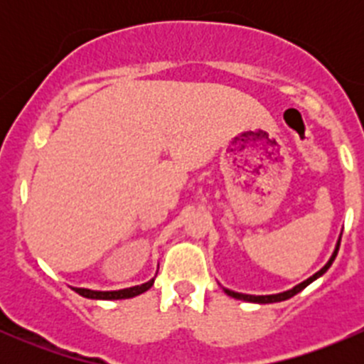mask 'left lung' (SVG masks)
<instances>
[{"mask_svg": "<svg viewBox=\"0 0 364 364\" xmlns=\"http://www.w3.org/2000/svg\"><path fill=\"white\" fill-rule=\"evenodd\" d=\"M340 241H341V236H340V240H338V245H336V250H335V253H333V255H331V259H329V262L326 264V266L322 267L321 271H317V273H315L314 277H310V278H308L306 282H303V284L296 285V287H294V289H291V291H287V292H282V294H273V296H250V294H240V292H232V291H229V289H223V291H225V294H227V296H230V297H236V299L250 301V303H262V304H266V303H278V301H285V299H289V297L296 296L297 292H301V291H303V289L306 287V285H310L311 282H314V280H317L318 277H322V274H324L326 271L329 269V266H331V264H333V260H335L336 253H338V248H340Z\"/></svg>", "mask_w": 364, "mask_h": 364, "instance_id": "obj_1", "label": "left lung"}]
</instances>
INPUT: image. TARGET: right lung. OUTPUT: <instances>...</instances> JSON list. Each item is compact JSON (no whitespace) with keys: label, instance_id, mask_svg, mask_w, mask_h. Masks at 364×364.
<instances>
[{"label":"right lung","instance_id":"right-lung-1","mask_svg":"<svg viewBox=\"0 0 364 364\" xmlns=\"http://www.w3.org/2000/svg\"><path fill=\"white\" fill-rule=\"evenodd\" d=\"M153 282L155 280L148 282V284L137 285V287L123 289V291H114V292H97V291H90V289H73V291L82 297H90V299H128V297L139 296L142 294V292L148 291V289L153 285Z\"/></svg>","mask_w":364,"mask_h":364}]
</instances>
